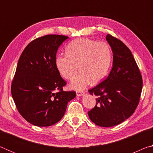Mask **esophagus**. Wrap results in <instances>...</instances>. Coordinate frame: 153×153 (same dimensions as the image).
I'll use <instances>...</instances> for the list:
<instances>
[{
  "instance_id": "1",
  "label": "esophagus",
  "mask_w": 153,
  "mask_h": 153,
  "mask_svg": "<svg viewBox=\"0 0 153 153\" xmlns=\"http://www.w3.org/2000/svg\"><path fill=\"white\" fill-rule=\"evenodd\" d=\"M84 94H85V92L83 91H77L76 92V94L77 97H82V96L84 95Z\"/></svg>"
}]
</instances>
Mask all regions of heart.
<instances>
[{"mask_svg":"<svg viewBox=\"0 0 153 153\" xmlns=\"http://www.w3.org/2000/svg\"><path fill=\"white\" fill-rule=\"evenodd\" d=\"M66 54L56 56L55 66L62 77L68 80L74 78L79 69L82 71L70 84L74 90H84L90 83L102 82L109 71L111 52L107 44L81 38L67 46Z\"/></svg>","mask_w":153,"mask_h":153,"instance_id":"b5f03b06","label":"heart"}]
</instances>
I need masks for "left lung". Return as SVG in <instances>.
Masks as SVG:
<instances>
[{"label": "left lung", "instance_id": "1", "mask_svg": "<svg viewBox=\"0 0 153 153\" xmlns=\"http://www.w3.org/2000/svg\"><path fill=\"white\" fill-rule=\"evenodd\" d=\"M106 40L113 53V67L104 81L88 90L97 96V104L88 112L93 123L112 127L132 115L138 106L142 88V78L129 49L110 34Z\"/></svg>", "mask_w": 153, "mask_h": 153}]
</instances>
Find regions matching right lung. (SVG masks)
Here are the masks:
<instances>
[{
    "label": "right lung",
    "mask_w": 153,
    "mask_h": 153,
    "mask_svg": "<svg viewBox=\"0 0 153 153\" xmlns=\"http://www.w3.org/2000/svg\"><path fill=\"white\" fill-rule=\"evenodd\" d=\"M67 38L55 34L38 38L20 56L11 94L21 115L32 125L47 127L57 123L67 103L76 97V92L63 91L66 82L55 66L56 52Z\"/></svg>",
    "instance_id": "obj_1"
}]
</instances>
